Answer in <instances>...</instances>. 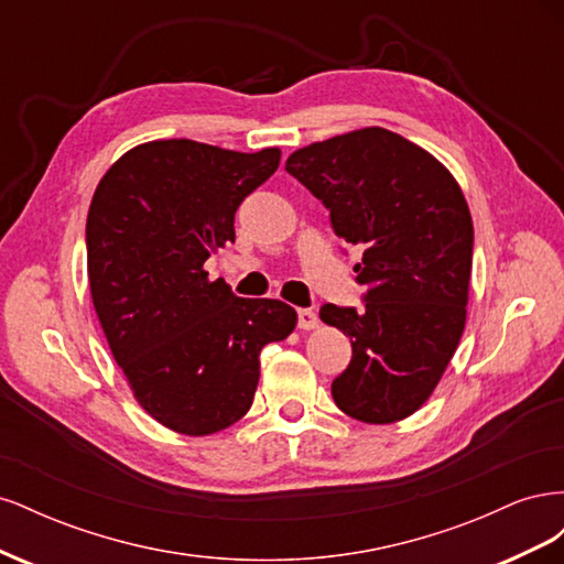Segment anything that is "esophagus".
Wrapping results in <instances>:
<instances>
[{
    "label": "esophagus",
    "instance_id": "34e87169",
    "mask_svg": "<svg viewBox=\"0 0 564 564\" xmlns=\"http://www.w3.org/2000/svg\"><path fill=\"white\" fill-rule=\"evenodd\" d=\"M317 324H319V317L315 311H311V308L299 311V329H305V332L317 329Z\"/></svg>",
    "mask_w": 564,
    "mask_h": 564
}]
</instances>
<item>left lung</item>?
Returning <instances> with one entry per match:
<instances>
[{
	"label": "left lung",
	"instance_id": "1",
	"mask_svg": "<svg viewBox=\"0 0 564 564\" xmlns=\"http://www.w3.org/2000/svg\"><path fill=\"white\" fill-rule=\"evenodd\" d=\"M286 172L322 199L340 240L365 247L355 265L365 308H319L352 344L332 383L336 406L377 425L412 416L466 327L473 218L464 193L429 150L381 127L305 145Z\"/></svg>",
	"mask_w": 564,
	"mask_h": 564
}]
</instances>
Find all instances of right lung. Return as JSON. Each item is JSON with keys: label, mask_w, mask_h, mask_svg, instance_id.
Returning <instances> with one entry per match:
<instances>
[{"label": "right lung", "mask_w": 564, "mask_h": 564, "mask_svg": "<svg viewBox=\"0 0 564 564\" xmlns=\"http://www.w3.org/2000/svg\"><path fill=\"white\" fill-rule=\"evenodd\" d=\"M280 148L235 152L169 139L131 148L87 216L91 301L133 398L158 423L202 437L240 421L259 355L296 327L275 299H240L204 261L235 242V212L280 166Z\"/></svg>", "instance_id": "1"}]
</instances>
